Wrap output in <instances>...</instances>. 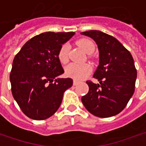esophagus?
Listing matches in <instances>:
<instances>
[{"mask_svg": "<svg viewBox=\"0 0 146 146\" xmlns=\"http://www.w3.org/2000/svg\"><path fill=\"white\" fill-rule=\"evenodd\" d=\"M78 84V82L76 80H73V86H77Z\"/></svg>", "mask_w": 146, "mask_h": 146, "instance_id": "obj_1", "label": "esophagus"}]
</instances>
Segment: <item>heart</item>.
<instances>
[{
    "instance_id": "1",
    "label": "heart",
    "mask_w": 146,
    "mask_h": 146,
    "mask_svg": "<svg viewBox=\"0 0 146 146\" xmlns=\"http://www.w3.org/2000/svg\"><path fill=\"white\" fill-rule=\"evenodd\" d=\"M77 45L83 51L87 54H91L95 50V45L92 41L88 39H81L77 41ZM68 46L64 44L58 52V59L62 64H66L68 61ZM92 72V66L88 64H74L72 63L65 68V74L68 77L75 80H82Z\"/></svg>"
}]
</instances>
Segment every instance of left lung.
I'll use <instances>...</instances> for the list:
<instances>
[{
    "label": "left lung",
    "mask_w": 146,
    "mask_h": 146,
    "mask_svg": "<svg viewBox=\"0 0 146 146\" xmlns=\"http://www.w3.org/2000/svg\"><path fill=\"white\" fill-rule=\"evenodd\" d=\"M81 34L93 39L99 50V65L93 75L99 83L86 82L89 92L82 97V102L96 117L117 115L126 107L135 91L136 69L133 58L112 36L97 30Z\"/></svg>",
    "instance_id": "left-lung-1"
}]
</instances>
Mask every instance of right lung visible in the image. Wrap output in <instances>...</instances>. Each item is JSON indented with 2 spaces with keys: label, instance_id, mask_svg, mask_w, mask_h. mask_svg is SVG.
I'll use <instances>...</instances> for the list:
<instances>
[{
  "label": "right lung",
  "instance_id": "obj_1",
  "mask_svg": "<svg viewBox=\"0 0 146 146\" xmlns=\"http://www.w3.org/2000/svg\"><path fill=\"white\" fill-rule=\"evenodd\" d=\"M75 33L47 32L28 41L16 54L10 75L11 91L21 110L28 117L44 120L61 105L64 92L73 86L64 73L58 52Z\"/></svg>",
  "mask_w": 146,
  "mask_h": 146
}]
</instances>
